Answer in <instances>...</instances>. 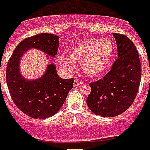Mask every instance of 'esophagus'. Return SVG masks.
Segmentation results:
<instances>
[{
    "label": "esophagus",
    "mask_w": 150,
    "mask_h": 150,
    "mask_svg": "<svg viewBox=\"0 0 150 150\" xmlns=\"http://www.w3.org/2000/svg\"><path fill=\"white\" fill-rule=\"evenodd\" d=\"M82 82L81 81H79V80H75L74 81V83H73V85H74V86H79L82 84Z\"/></svg>",
    "instance_id": "1"
}]
</instances>
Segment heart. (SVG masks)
<instances>
[{"label": "heart", "instance_id": "obj_1", "mask_svg": "<svg viewBox=\"0 0 150 150\" xmlns=\"http://www.w3.org/2000/svg\"><path fill=\"white\" fill-rule=\"evenodd\" d=\"M113 54L114 45L111 40L90 38L75 45L69 50L68 57L60 55L58 62L68 72L75 71L74 62H81L86 74L98 77L108 70Z\"/></svg>", "mask_w": 150, "mask_h": 150}]
</instances>
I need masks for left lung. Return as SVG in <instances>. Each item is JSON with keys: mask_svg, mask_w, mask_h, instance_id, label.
Here are the masks:
<instances>
[{"mask_svg": "<svg viewBox=\"0 0 150 150\" xmlns=\"http://www.w3.org/2000/svg\"><path fill=\"white\" fill-rule=\"evenodd\" d=\"M118 59L102 79L90 84L86 99L90 111L102 117H113L125 112L134 100L141 81V65L134 44L123 34L113 33Z\"/></svg>", "mask_w": 150, "mask_h": 150, "instance_id": "left-lung-1", "label": "left lung"}]
</instances>
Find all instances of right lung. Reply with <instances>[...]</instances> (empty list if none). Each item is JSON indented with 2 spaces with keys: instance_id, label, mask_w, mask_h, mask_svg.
Wrapping results in <instances>:
<instances>
[{
  "instance_id": "add662e5",
  "label": "right lung",
  "mask_w": 150,
  "mask_h": 150,
  "mask_svg": "<svg viewBox=\"0 0 150 150\" xmlns=\"http://www.w3.org/2000/svg\"><path fill=\"white\" fill-rule=\"evenodd\" d=\"M59 38L57 35L46 33L27 38L16 47L7 65L6 81L11 99L23 112L32 118L54 116L72 89L74 79H61L57 75L56 65L51 63L41 77L27 79L22 75L20 61L23 54L31 49L44 52L47 60L49 57L54 60L60 45Z\"/></svg>"
}]
</instances>
